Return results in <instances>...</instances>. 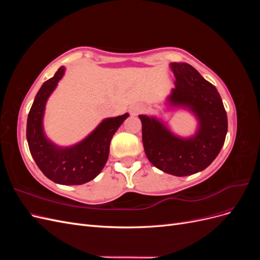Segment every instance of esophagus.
Wrapping results in <instances>:
<instances>
[{"instance_id": "esophagus-1", "label": "esophagus", "mask_w": 260, "mask_h": 260, "mask_svg": "<svg viewBox=\"0 0 260 260\" xmlns=\"http://www.w3.org/2000/svg\"><path fill=\"white\" fill-rule=\"evenodd\" d=\"M143 111H144V108H143V106H141V105H132V106H130V113L132 115H137V114L143 112Z\"/></svg>"}]
</instances>
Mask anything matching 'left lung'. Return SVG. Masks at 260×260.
Masks as SVG:
<instances>
[{
  "mask_svg": "<svg viewBox=\"0 0 260 260\" xmlns=\"http://www.w3.org/2000/svg\"><path fill=\"white\" fill-rule=\"evenodd\" d=\"M175 88L167 96L169 108L186 109L198 120L193 136L175 135L154 116L139 115L143 146L148 160L166 174L185 177L206 169L221 149L226 131V113L216 86L186 62H170Z\"/></svg>",
  "mask_w": 260,
  "mask_h": 260,
  "instance_id": "obj_1",
  "label": "left lung"
}]
</instances>
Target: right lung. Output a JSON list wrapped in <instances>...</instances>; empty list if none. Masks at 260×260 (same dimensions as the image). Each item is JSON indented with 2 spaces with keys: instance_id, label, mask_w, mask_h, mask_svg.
I'll list each match as a JSON object with an SVG mask.
<instances>
[{
  "instance_id": "add662e5",
  "label": "right lung",
  "mask_w": 260,
  "mask_h": 260,
  "mask_svg": "<svg viewBox=\"0 0 260 260\" xmlns=\"http://www.w3.org/2000/svg\"><path fill=\"white\" fill-rule=\"evenodd\" d=\"M65 69L61 66L38 91L27 119V141L31 156L46 178L58 184L79 185L93 180L104 168L112 138L129 114L105 118L88 137L72 146L53 143L45 136L43 117L46 102Z\"/></svg>"
}]
</instances>
